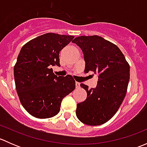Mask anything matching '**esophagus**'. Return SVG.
<instances>
[{
	"instance_id": "esophagus-1",
	"label": "esophagus",
	"mask_w": 147,
	"mask_h": 147,
	"mask_svg": "<svg viewBox=\"0 0 147 147\" xmlns=\"http://www.w3.org/2000/svg\"><path fill=\"white\" fill-rule=\"evenodd\" d=\"M75 87H76V88H79L80 87V83L78 82H75Z\"/></svg>"
}]
</instances>
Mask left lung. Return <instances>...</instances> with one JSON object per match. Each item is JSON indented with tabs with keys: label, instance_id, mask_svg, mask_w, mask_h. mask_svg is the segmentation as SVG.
<instances>
[{
	"label": "left lung",
	"instance_id": "obj_1",
	"mask_svg": "<svg viewBox=\"0 0 147 147\" xmlns=\"http://www.w3.org/2000/svg\"><path fill=\"white\" fill-rule=\"evenodd\" d=\"M72 42L82 50L84 72L98 74L95 88L80 84L87 96L77 105V117L87 125L105 124L116 114L125 97L129 65L117 46L98 35L79 36Z\"/></svg>",
	"mask_w": 147,
	"mask_h": 147
}]
</instances>
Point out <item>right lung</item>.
Wrapping results in <instances>:
<instances>
[{"instance_id":"1","label":"right lung","mask_w":147,"mask_h":147,"mask_svg":"<svg viewBox=\"0 0 147 147\" xmlns=\"http://www.w3.org/2000/svg\"><path fill=\"white\" fill-rule=\"evenodd\" d=\"M73 38L49 32L22 47L14 66L15 83L22 105L32 116L40 119L55 116L63 99L75 90L72 76L57 77L51 68L60 66L59 53Z\"/></svg>"}]
</instances>
